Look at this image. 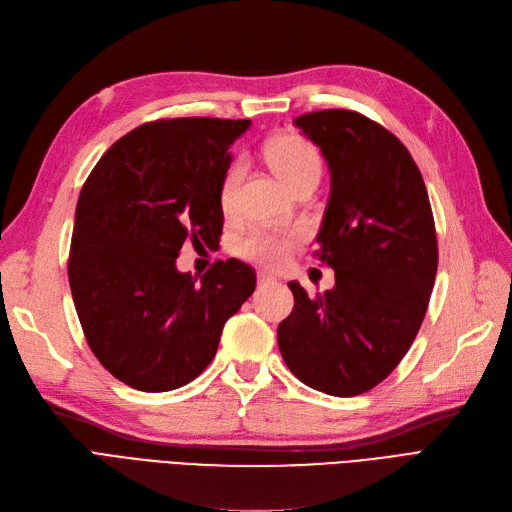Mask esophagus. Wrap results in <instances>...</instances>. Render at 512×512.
I'll use <instances>...</instances> for the list:
<instances>
[{"mask_svg": "<svg viewBox=\"0 0 512 512\" xmlns=\"http://www.w3.org/2000/svg\"><path fill=\"white\" fill-rule=\"evenodd\" d=\"M273 283H277V277H275V275L258 273V288H267V285H273Z\"/></svg>", "mask_w": 512, "mask_h": 512, "instance_id": "34e87169", "label": "esophagus"}]
</instances>
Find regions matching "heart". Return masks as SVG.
Wrapping results in <instances>:
<instances>
[{
    "instance_id": "b5f03b06",
    "label": "heart",
    "mask_w": 512,
    "mask_h": 512,
    "mask_svg": "<svg viewBox=\"0 0 512 512\" xmlns=\"http://www.w3.org/2000/svg\"><path fill=\"white\" fill-rule=\"evenodd\" d=\"M267 161L273 168V172L283 180V185L292 193L300 189L302 185H317L321 174V159L317 149L309 140L298 134H285L273 138L267 145ZM241 163H233L222 178L220 185V208L222 212H233L237 203V191L241 180ZM302 235L298 231H252L245 235L237 243L239 256L269 264V267H277V264L288 260L292 250L298 245Z\"/></svg>"
}]
</instances>
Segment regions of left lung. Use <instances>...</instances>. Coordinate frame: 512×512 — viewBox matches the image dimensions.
<instances>
[{"mask_svg":"<svg viewBox=\"0 0 512 512\" xmlns=\"http://www.w3.org/2000/svg\"><path fill=\"white\" fill-rule=\"evenodd\" d=\"M332 176L317 235L336 285L309 296L290 281L294 309L277 327L292 374L325 395L355 397L410 351L437 275V235L422 174L403 142L361 113L327 109L294 119Z\"/></svg>","mask_w":512,"mask_h":512,"instance_id":"8db88e82","label":"left lung"}]
</instances>
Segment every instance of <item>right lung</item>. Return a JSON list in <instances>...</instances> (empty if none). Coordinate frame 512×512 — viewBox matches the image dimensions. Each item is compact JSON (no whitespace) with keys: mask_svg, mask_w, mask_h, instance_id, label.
<instances>
[{"mask_svg":"<svg viewBox=\"0 0 512 512\" xmlns=\"http://www.w3.org/2000/svg\"><path fill=\"white\" fill-rule=\"evenodd\" d=\"M248 128L250 119L151 121L121 136L79 193L69 254L75 311L102 367L136 391L195 380L256 288L254 269L233 258L199 281L176 269L187 239H220L229 149Z\"/></svg>","mask_w":512,"mask_h":512,"instance_id":"right-lung-1","label":"right lung"}]
</instances>
